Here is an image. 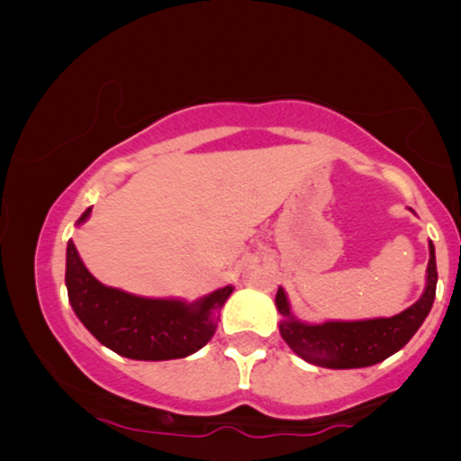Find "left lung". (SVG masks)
<instances>
[{
	"instance_id": "left-lung-1",
	"label": "left lung",
	"mask_w": 461,
	"mask_h": 461,
	"mask_svg": "<svg viewBox=\"0 0 461 461\" xmlns=\"http://www.w3.org/2000/svg\"><path fill=\"white\" fill-rule=\"evenodd\" d=\"M428 248H430V260L426 268L428 276L424 294L407 311L390 319L327 321L319 325L302 323L292 314L287 295L279 287L275 302L283 317L279 323L281 338L295 355L317 367L358 369L382 363L384 358L399 352L413 338V333L420 330L432 308L438 275L432 241Z\"/></svg>"
}]
</instances>
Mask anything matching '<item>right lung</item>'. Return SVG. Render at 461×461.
<instances>
[{"label":"right lung","mask_w":461,"mask_h":461,"mask_svg":"<svg viewBox=\"0 0 461 461\" xmlns=\"http://www.w3.org/2000/svg\"><path fill=\"white\" fill-rule=\"evenodd\" d=\"M92 207L81 213L86 222ZM67 292L75 314L100 344L136 361L185 358L210 342L218 327V312L232 294V285L216 289L193 304L157 300L106 287L94 279L75 249L67 245Z\"/></svg>","instance_id":"obj_1"}]
</instances>
